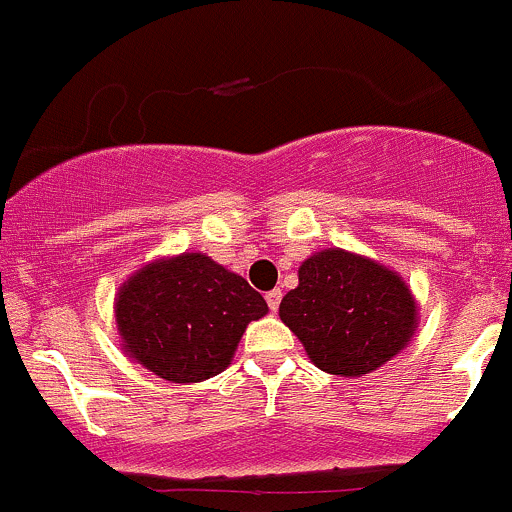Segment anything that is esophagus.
Listing matches in <instances>:
<instances>
[{"mask_svg": "<svg viewBox=\"0 0 512 512\" xmlns=\"http://www.w3.org/2000/svg\"><path fill=\"white\" fill-rule=\"evenodd\" d=\"M281 288H273V291H268L266 293V303H268V308H271V311H278V303H281Z\"/></svg>", "mask_w": 512, "mask_h": 512, "instance_id": "34e87169", "label": "esophagus"}]
</instances>
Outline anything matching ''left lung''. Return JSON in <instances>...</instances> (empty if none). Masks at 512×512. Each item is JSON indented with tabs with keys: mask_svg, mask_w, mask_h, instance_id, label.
Instances as JSON below:
<instances>
[{
	"mask_svg": "<svg viewBox=\"0 0 512 512\" xmlns=\"http://www.w3.org/2000/svg\"><path fill=\"white\" fill-rule=\"evenodd\" d=\"M321 371L361 378L411 343L418 301L403 276L373 258L323 249L298 266V286L278 306Z\"/></svg>",
	"mask_w": 512,
	"mask_h": 512,
	"instance_id": "1",
	"label": "left lung"
}]
</instances>
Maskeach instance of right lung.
I'll return each instance as SVG.
<instances>
[{
    "instance_id": "obj_1",
    "label": "right lung",
    "mask_w": 512,
    "mask_h": 512,
    "mask_svg": "<svg viewBox=\"0 0 512 512\" xmlns=\"http://www.w3.org/2000/svg\"><path fill=\"white\" fill-rule=\"evenodd\" d=\"M266 313L246 278L199 251L154 258L114 298L121 351L171 383L226 371L246 326Z\"/></svg>"
}]
</instances>
